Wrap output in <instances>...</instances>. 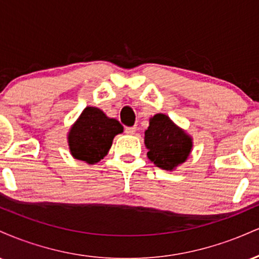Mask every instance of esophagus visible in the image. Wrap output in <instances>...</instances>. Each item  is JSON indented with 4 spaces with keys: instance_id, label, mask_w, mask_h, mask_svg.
Wrapping results in <instances>:
<instances>
[{
    "instance_id": "obj_1",
    "label": "esophagus",
    "mask_w": 259,
    "mask_h": 259,
    "mask_svg": "<svg viewBox=\"0 0 259 259\" xmlns=\"http://www.w3.org/2000/svg\"><path fill=\"white\" fill-rule=\"evenodd\" d=\"M125 133L129 134V135H133V134L136 133V126H126Z\"/></svg>"
}]
</instances>
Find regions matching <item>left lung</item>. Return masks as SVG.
Returning <instances> with one entry per match:
<instances>
[{"instance_id":"left-lung-1","label":"left lung","mask_w":259,"mask_h":259,"mask_svg":"<svg viewBox=\"0 0 259 259\" xmlns=\"http://www.w3.org/2000/svg\"><path fill=\"white\" fill-rule=\"evenodd\" d=\"M144 139L148 159L163 170H175L185 163L194 147L191 136L163 113L150 118Z\"/></svg>"}]
</instances>
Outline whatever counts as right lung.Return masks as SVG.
I'll list each match as a JSON object with an SVG mask.
<instances>
[{
	"instance_id": "add662e5",
	"label": "right lung",
	"mask_w": 259,
	"mask_h": 259,
	"mask_svg": "<svg viewBox=\"0 0 259 259\" xmlns=\"http://www.w3.org/2000/svg\"><path fill=\"white\" fill-rule=\"evenodd\" d=\"M123 126L97 107L88 106L68 132V146L73 158L96 164L109 152L113 139Z\"/></svg>"
}]
</instances>
